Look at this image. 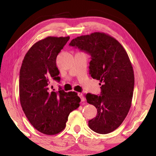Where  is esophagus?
<instances>
[{
	"label": "esophagus",
	"instance_id": "obj_1",
	"mask_svg": "<svg viewBox=\"0 0 156 156\" xmlns=\"http://www.w3.org/2000/svg\"><path fill=\"white\" fill-rule=\"evenodd\" d=\"M78 95L80 97V99H81V101L82 102H84L86 101V98H84V97L83 96V94L81 93V92H78Z\"/></svg>",
	"mask_w": 156,
	"mask_h": 156
}]
</instances>
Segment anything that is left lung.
Here are the masks:
<instances>
[{"mask_svg": "<svg viewBox=\"0 0 156 156\" xmlns=\"http://www.w3.org/2000/svg\"><path fill=\"white\" fill-rule=\"evenodd\" d=\"M69 45L91 55L89 74L101 82V95L85 96L97 108L89 127L97 133H111L121 125L131 105L135 79L127 53L117 39L101 32L77 37Z\"/></svg>", "mask_w": 156, "mask_h": 156, "instance_id": "obj_1", "label": "left lung"}]
</instances>
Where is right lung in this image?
Here are the masks:
<instances>
[{
  "label": "right lung",
  "mask_w": 156,
  "mask_h": 156,
  "mask_svg": "<svg viewBox=\"0 0 156 156\" xmlns=\"http://www.w3.org/2000/svg\"><path fill=\"white\" fill-rule=\"evenodd\" d=\"M69 37H48L36 42L23 59L19 74V98L29 121L41 133L55 135L66 127L70 112L80 107L75 92H55L51 80L59 82L56 58Z\"/></svg>",
  "instance_id": "add662e5"
}]
</instances>
